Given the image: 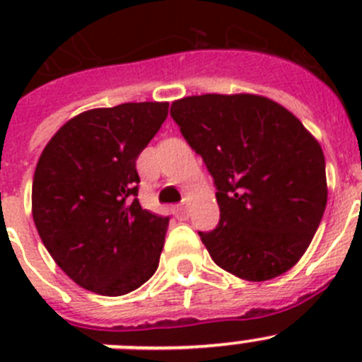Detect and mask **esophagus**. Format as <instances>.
<instances>
[{"mask_svg": "<svg viewBox=\"0 0 362 362\" xmlns=\"http://www.w3.org/2000/svg\"><path fill=\"white\" fill-rule=\"evenodd\" d=\"M185 210H187V206H185L183 203H181V204H177V206H175V214H177L179 217H181V216H185Z\"/></svg>", "mask_w": 362, "mask_h": 362, "instance_id": "1", "label": "esophagus"}]
</instances>
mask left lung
Segmentation results:
<instances>
[{"instance_id": "obj_1", "label": "left lung", "mask_w": 362, "mask_h": 362, "mask_svg": "<svg viewBox=\"0 0 362 362\" xmlns=\"http://www.w3.org/2000/svg\"><path fill=\"white\" fill-rule=\"evenodd\" d=\"M170 116L216 183L219 225L199 232L214 263L268 281L303 257L328 199L325 153L292 112L255 94L177 99Z\"/></svg>"}]
</instances>
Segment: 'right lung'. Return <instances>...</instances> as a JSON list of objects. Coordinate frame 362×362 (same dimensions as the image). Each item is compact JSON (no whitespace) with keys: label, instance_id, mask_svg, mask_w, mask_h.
Returning a JSON list of instances; mask_svg holds the SVG:
<instances>
[{"label":"right lung","instance_id":"1","mask_svg":"<svg viewBox=\"0 0 362 362\" xmlns=\"http://www.w3.org/2000/svg\"><path fill=\"white\" fill-rule=\"evenodd\" d=\"M168 103L92 108L52 136L34 172L32 217L57 267L81 288L124 296L158 270L168 217L141 209L136 161Z\"/></svg>","mask_w":362,"mask_h":362}]
</instances>
